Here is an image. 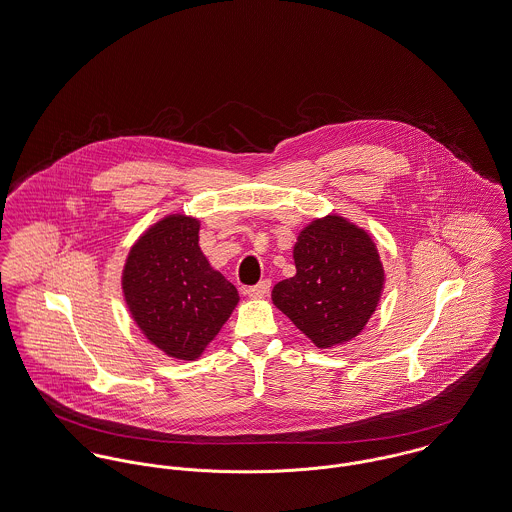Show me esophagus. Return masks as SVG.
<instances>
[{
    "label": "esophagus",
    "mask_w": 512,
    "mask_h": 512,
    "mask_svg": "<svg viewBox=\"0 0 512 512\" xmlns=\"http://www.w3.org/2000/svg\"><path fill=\"white\" fill-rule=\"evenodd\" d=\"M269 292H271V280H261L259 284L247 288L249 298H265Z\"/></svg>",
    "instance_id": "34e87169"
}]
</instances>
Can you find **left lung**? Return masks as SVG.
<instances>
[{"label": "left lung", "mask_w": 512, "mask_h": 512, "mask_svg": "<svg viewBox=\"0 0 512 512\" xmlns=\"http://www.w3.org/2000/svg\"><path fill=\"white\" fill-rule=\"evenodd\" d=\"M294 263L296 275L273 288L276 308L319 349L354 339L384 288L372 237L341 216H325L300 232Z\"/></svg>", "instance_id": "obj_1"}]
</instances>
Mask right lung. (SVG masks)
Returning a JSON list of instances; mask_svg holds the SVG:
<instances>
[{"label": "right lung", "instance_id": "1", "mask_svg": "<svg viewBox=\"0 0 512 512\" xmlns=\"http://www.w3.org/2000/svg\"><path fill=\"white\" fill-rule=\"evenodd\" d=\"M122 290L142 333L163 353L195 360L239 300L198 247V220L163 218L128 253Z\"/></svg>", "mask_w": 512, "mask_h": 512}]
</instances>
